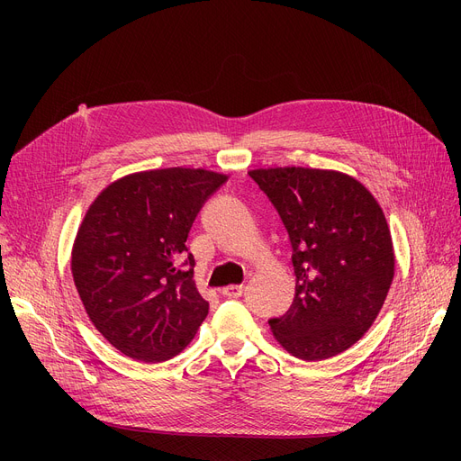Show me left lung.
Instances as JSON below:
<instances>
[{"mask_svg":"<svg viewBox=\"0 0 461 461\" xmlns=\"http://www.w3.org/2000/svg\"><path fill=\"white\" fill-rule=\"evenodd\" d=\"M226 179L202 167L151 169L112 183L87 209L70 271L91 323L123 355L174 358L207 318L186 237Z\"/></svg>","mask_w":461,"mask_h":461,"instance_id":"left-lung-1","label":"left lung"}]
</instances>
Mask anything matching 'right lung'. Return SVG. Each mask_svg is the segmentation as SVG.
<instances>
[{"instance_id": "add662e5", "label": "right lung", "mask_w": 461, "mask_h": 461, "mask_svg": "<svg viewBox=\"0 0 461 461\" xmlns=\"http://www.w3.org/2000/svg\"><path fill=\"white\" fill-rule=\"evenodd\" d=\"M292 243L295 297L269 321L280 346L303 360L351 348L375 321L394 278L391 230L357 179L312 167L254 169Z\"/></svg>"}]
</instances>
